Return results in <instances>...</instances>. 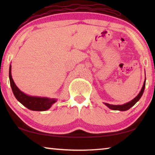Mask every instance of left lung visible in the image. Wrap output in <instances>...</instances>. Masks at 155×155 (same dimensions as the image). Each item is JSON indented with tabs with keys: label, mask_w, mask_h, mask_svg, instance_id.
<instances>
[{
	"label": "left lung",
	"mask_w": 155,
	"mask_h": 155,
	"mask_svg": "<svg viewBox=\"0 0 155 155\" xmlns=\"http://www.w3.org/2000/svg\"><path fill=\"white\" fill-rule=\"evenodd\" d=\"M145 85H146V80L143 83V85L142 88H141V90L140 92V94L135 97V98L132 100V101L128 102V103H126L124 104H122V105H113V104H110L108 103H104L106 105L109 107V109H113V110H119V111H127V110L129 109L130 107H132L134 104L137 103V102L140 99V98L142 96V94L143 93L144 89H145Z\"/></svg>",
	"instance_id": "obj_1"
}]
</instances>
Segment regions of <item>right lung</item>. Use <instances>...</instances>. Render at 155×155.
I'll return each instance as SVG.
<instances>
[{
  "label": "right lung",
  "instance_id": "obj_1",
  "mask_svg": "<svg viewBox=\"0 0 155 155\" xmlns=\"http://www.w3.org/2000/svg\"><path fill=\"white\" fill-rule=\"evenodd\" d=\"M11 65L9 66V81L11 85L12 90L14 96L21 104L25 107L32 111H46L48 110L52 104L56 102V99L48 98H40V97H33L22 92L15 85L14 82L12 73H11Z\"/></svg>",
  "mask_w": 155,
  "mask_h": 155
}]
</instances>
